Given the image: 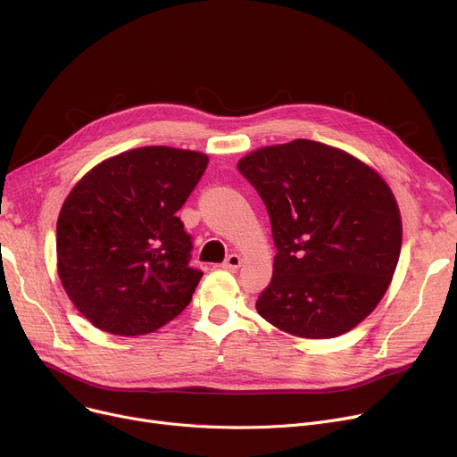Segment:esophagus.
<instances>
[{
    "mask_svg": "<svg viewBox=\"0 0 457 457\" xmlns=\"http://www.w3.org/2000/svg\"><path fill=\"white\" fill-rule=\"evenodd\" d=\"M241 263H243L241 256H237V254H230V256L225 260L223 269H227V270H236V269H239V267H241Z\"/></svg>",
    "mask_w": 457,
    "mask_h": 457,
    "instance_id": "obj_1",
    "label": "esophagus"
}]
</instances>
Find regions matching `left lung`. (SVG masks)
Wrapping results in <instances>:
<instances>
[{"label": "left lung", "mask_w": 457, "mask_h": 457, "mask_svg": "<svg viewBox=\"0 0 457 457\" xmlns=\"http://www.w3.org/2000/svg\"><path fill=\"white\" fill-rule=\"evenodd\" d=\"M237 170L263 199L278 248L256 309L288 334L327 339L361 323L401 252V216L381 176L346 152L295 139L258 148Z\"/></svg>", "instance_id": "1"}]
</instances>
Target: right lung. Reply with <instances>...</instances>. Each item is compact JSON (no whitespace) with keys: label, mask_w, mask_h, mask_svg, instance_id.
<instances>
[{"label":"right lung","mask_w":457,"mask_h":457,"mask_svg":"<svg viewBox=\"0 0 457 457\" xmlns=\"http://www.w3.org/2000/svg\"><path fill=\"white\" fill-rule=\"evenodd\" d=\"M201 152L141 146L101 162L65 199L58 274L76 309L97 328L143 336L188 305L203 276L176 212L205 172Z\"/></svg>","instance_id":"1"}]
</instances>
